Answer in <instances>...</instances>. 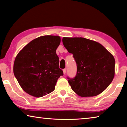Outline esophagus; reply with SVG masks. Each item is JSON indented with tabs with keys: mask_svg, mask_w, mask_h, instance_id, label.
<instances>
[{
	"mask_svg": "<svg viewBox=\"0 0 127 127\" xmlns=\"http://www.w3.org/2000/svg\"><path fill=\"white\" fill-rule=\"evenodd\" d=\"M66 68H64V69H63V73H64V74H65V73H66Z\"/></svg>",
	"mask_w": 127,
	"mask_h": 127,
	"instance_id": "1",
	"label": "esophagus"
}]
</instances>
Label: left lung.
Instances as JSON below:
<instances>
[{"mask_svg":"<svg viewBox=\"0 0 127 127\" xmlns=\"http://www.w3.org/2000/svg\"><path fill=\"white\" fill-rule=\"evenodd\" d=\"M63 45L77 64L74 78L67 77L72 90L81 97L95 96L114 77V58L98 42L83 37H63Z\"/></svg>","mask_w":127,"mask_h":127,"instance_id":"left-lung-1","label":"left lung"}]
</instances>
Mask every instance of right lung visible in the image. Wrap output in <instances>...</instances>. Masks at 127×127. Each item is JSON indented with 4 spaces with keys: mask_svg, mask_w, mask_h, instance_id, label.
<instances>
[{
    "mask_svg": "<svg viewBox=\"0 0 127 127\" xmlns=\"http://www.w3.org/2000/svg\"><path fill=\"white\" fill-rule=\"evenodd\" d=\"M60 42L59 36H41L29 42L17 55L14 74L30 95L40 97L51 93L58 79L63 75L56 53Z\"/></svg>",
    "mask_w": 127,
    "mask_h": 127,
    "instance_id": "add662e5",
    "label": "right lung"
}]
</instances>
